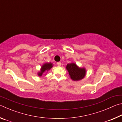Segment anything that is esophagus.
Masks as SVG:
<instances>
[{"mask_svg":"<svg viewBox=\"0 0 122 122\" xmlns=\"http://www.w3.org/2000/svg\"><path fill=\"white\" fill-rule=\"evenodd\" d=\"M57 65L58 66H61V63L60 62H59L57 63Z\"/></svg>","mask_w":122,"mask_h":122,"instance_id":"34e87169","label":"esophagus"}]
</instances>
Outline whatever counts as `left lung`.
<instances>
[{
  "mask_svg": "<svg viewBox=\"0 0 122 122\" xmlns=\"http://www.w3.org/2000/svg\"><path fill=\"white\" fill-rule=\"evenodd\" d=\"M66 68L68 72L70 77L74 81H80L86 75V68L78 67L76 63L74 62L67 64Z\"/></svg>",
  "mask_w": 122,
  "mask_h": 122,
  "instance_id": "left-lung-1",
  "label": "left lung"
}]
</instances>
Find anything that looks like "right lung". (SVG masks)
Wrapping results in <instances>:
<instances>
[{
  "label": "right lung",
  "instance_id": "1",
  "mask_svg": "<svg viewBox=\"0 0 122 122\" xmlns=\"http://www.w3.org/2000/svg\"><path fill=\"white\" fill-rule=\"evenodd\" d=\"M53 63L51 62L44 63L42 66H41L40 71H39L38 72L37 75H38L39 76H40V77H41V76H42V75L45 73H46V71H48L49 70L53 67ZM45 75H46V74Z\"/></svg>",
  "mask_w": 122,
  "mask_h": 122
}]
</instances>
